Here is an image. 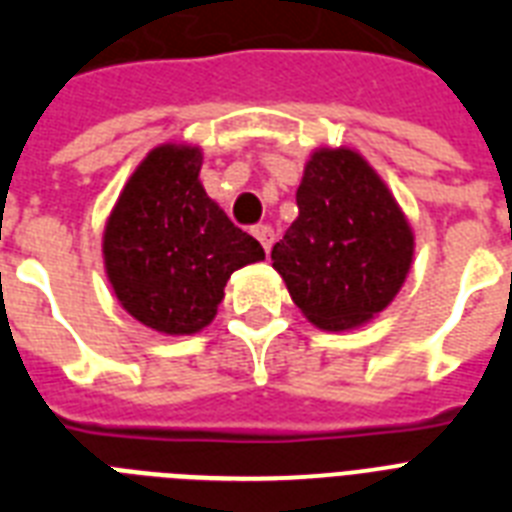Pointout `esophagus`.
Returning a JSON list of instances; mask_svg holds the SVG:
<instances>
[{
	"mask_svg": "<svg viewBox=\"0 0 512 512\" xmlns=\"http://www.w3.org/2000/svg\"><path fill=\"white\" fill-rule=\"evenodd\" d=\"M252 236H255L260 244H263L265 252H271V247H273V228H271V225H255V228H252Z\"/></svg>",
	"mask_w": 512,
	"mask_h": 512,
	"instance_id": "esophagus-1",
	"label": "esophagus"
}]
</instances>
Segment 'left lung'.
Wrapping results in <instances>:
<instances>
[{
    "label": "left lung",
    "instance_id": "left-lung-1",
    "mask_svg": "<svg viewBox=\"0 0 512 512\" xmlns=\"http://www.w3.org/2000/svg\"><path fill=\"white\" fill-rule=\"evenodd\" d=\"M300 215L271 252L313 327L348 332L380 316L414 260V231L356 148H313L297 188Z\"/></svg>",
    "mask_w": 512,
    "mask_h": 512
}]
</instances>
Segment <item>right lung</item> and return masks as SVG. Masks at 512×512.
Here are the masks:
<instances>
[{
    "mask_svg": "<svg viewBox=\"0 0 512 512\" xmlns=\"http://www.w3.org/2000/svg\"><path fill=\"white\" fill-rule=\"evenodd\" d=\"M199 146L162 143L124 183L103 231V265L116 300L159 335L212 324L233 271L265 260L199 180Z\"/></svg>",
    "mask_w": 512,
    "mask_h": 512,
    "instance_id": "add662e5",
    "label": "right lung"
}]
</instances>
